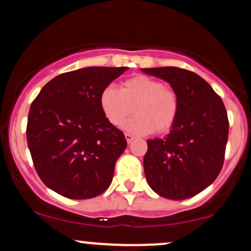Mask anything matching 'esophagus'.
<instances>
[{
  "label": "esophagus",
  "instance_id": "esophagus-1",
  "mask_svg": "<svg viewBox=\"0 0 251 251\" xmlns=\"http://www.w3.org/2000/svg\"><path fill=\"white\" fill-rule=\"evenodd\" d=\"M125 138H126V142H127L128 144L132 142V140L134 139V137L132 134H129V133H125Z\"/></svg>",
  "mask_w": 251,
  "mask_h": 251
}]
</instances>
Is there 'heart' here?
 Wrapping results in <instances>:
<instances>
[{
    "label": "heart",
    "mask_w": 251,
    "mask_h": 251,
    "mask_svg": "<svg viewBox=\"0 0 251 251\" xmlns=\"http://www.w3.org/2000/svg\"><path fill=\"white\" fill-rule=\"evenodd\" d=\"M103 116L112 125L123 124V128L134 134H149L155 131L165 133L174 126L179 111V99L175 89L163 86L159 80L135 75L120 83V88L105 87L99 97Z\"/></svg>",
    "instance_id": "obj_1"
}]
</instances>
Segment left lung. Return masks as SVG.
Segmentation results:
<instances>
[{
    "label": "left lung",
    "instance_id": "obj_1",
    "mask_svg": "<svg viewBox=\"0 0 251 251\" xmlns=\"http://www.w3.org/2000/svg\"><path fill=\"white\" fill-rule=\"evenodd\" d=\"M165 80L179 99V111L164 139L148 140L144 171L155 194L174 201L194 197L220 175L229 134L221 97L200 75L178 67L142 68Z\"/></svg>",
    "mask_w": 251,
    "mask_h": 251
}]
</instances>
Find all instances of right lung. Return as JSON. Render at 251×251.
I'll list each match as a JSON object with an SVG mask.
<instances>
[{
	"mask_svg": "<svg viewBox=\"0 0 251 251\" xmlns=\"http://www.w3.org/2000/svg\"><path fill=\"white\" fill-rule=\"evenodd\" d=\"M127 67H87L60 74L31 102L27 142L48 188L72 200L101 195L127 143L103 116L99 97Z\"/></svg>",
	"mask_w": 251,
	"mask_h": 251,
	"instance_id": "right-lung-1",
	"label": "right lung"
}]
</instances>
